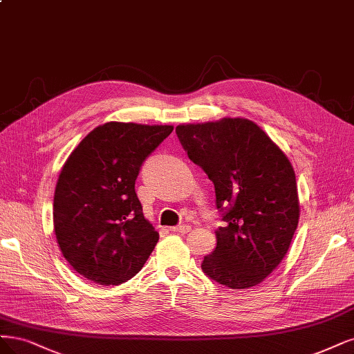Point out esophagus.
I'll list each match as a JSON object with an SVG mask.
<instances>
[{
  "label": "esophagus",
  "mask_w": 354,
  "mask_h": 354,
  "mask_svg": "<svg viewBox=\"0 0 354 354\" xmlns=\"http://www.w3.org/2000/svg\"><path fill=\"white\" fill-rule=\"evenodd\" d=\"M174 233H178V234H187L189 231L192 230V227L190 225H187V224H183V225H177V227H173L171 228Z\"/></svg>",
  "instance_id": "esophagus-1"
}]
</instances>
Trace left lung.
Listing matches in <instances>:
<instances>
[{"mask_svg":"<svg viewBox=\"0 0 354 354\" xmlns=\"http://www.w3.org/2000/svg\"><path fill=\"white\" fill-rule=\"evenodd\" d=\"M176 133L189 160L214 183L224 221L214 252L202 261L203 272L233 290L259 284L283 261L299 224L288 158L246 118L183 124Z\"/></svg>","mask_w":354,"mask_h":354,"instance_id":"obj_1","label":"left lung"}]
</instances>
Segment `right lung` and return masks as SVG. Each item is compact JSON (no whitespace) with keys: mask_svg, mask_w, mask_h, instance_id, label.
<instances>
[{"mask_svg":"<svg viewBox=\"0 0 354 354\" xmlns=\"http://www.w3.org/2000/svg\"><path fill=\"white\" fill-rule=\"evenodd\" d=\"M171 131L111 121L67 158L54 193V230L66 261L89 281L123 284L148 261L160 234L143 216L135 183Z\"/></svg>","mask_w":354,"mask_h":354,"instance_id":"obj_1","label":"right lung"}]
</instances>
